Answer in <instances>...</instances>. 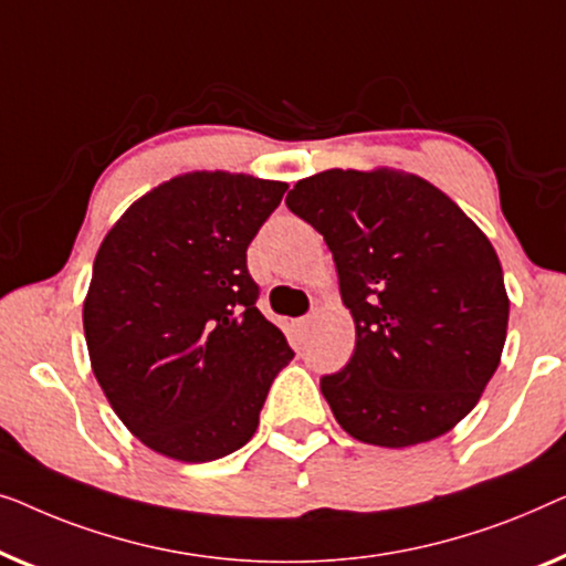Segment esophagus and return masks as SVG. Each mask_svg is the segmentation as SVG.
Returning a JSON list of instances; mask_svg holds the SVG:
<instances>
[{"label":"esophagus","instance_id":"esophagus-1","mask_svg":"<svg viewBox=\"0 0 566 566\" xmlns=\"http://www.w3.org/2000/svg\"><path fill=\"white\" fill-rule=\"evenodd\" d=\"M313 323H315V313H313V315H305V317H300V321H297V328H300V331H307L310 325H313Z\"/></svg>","mask_w":566,"mask_h":566}]
</instances>
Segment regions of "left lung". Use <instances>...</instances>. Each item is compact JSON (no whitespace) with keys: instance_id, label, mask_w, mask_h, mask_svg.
Returning <instances> with one entry per match:
<instances>
[{"instance_id":"1","label":"left lung","mask_w":566,"mask_h":566,"mask_svg":"<svg viewBox=\"0 0 566 566\" xmlns=\"http://www.w3.org/2000/svg\"><path fill=\"white\" fill-rule=\"evenodd\" d=\"M286 207L336 261L356 323L321 392L354 439L402 449L467 418L500 364L511 302L488 235L431 181L397 169H328Z\"/></svg>"}]
</instances>
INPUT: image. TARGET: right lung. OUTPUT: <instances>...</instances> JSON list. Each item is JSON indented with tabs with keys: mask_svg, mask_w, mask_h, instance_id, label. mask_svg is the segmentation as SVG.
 Here are the masks:
<instances>
[{
	"mask_svg": "<svg viewBox=\"0 0 566 566\" xmlns=\"http://www.w3.org/2000/svg\"><path fill=\"white\" fill-rule=\"evenodd\" d=\"M284 181L192 171L127 207L84 300L92 371L135 439L200 464L251 441L294 352L259 313L245 251Z\"/></svg>",
	"mask_w": 566,
	"mask_h": 566,
	"instance_id": "1",
	"label": "right lung"
}]
</instances>
